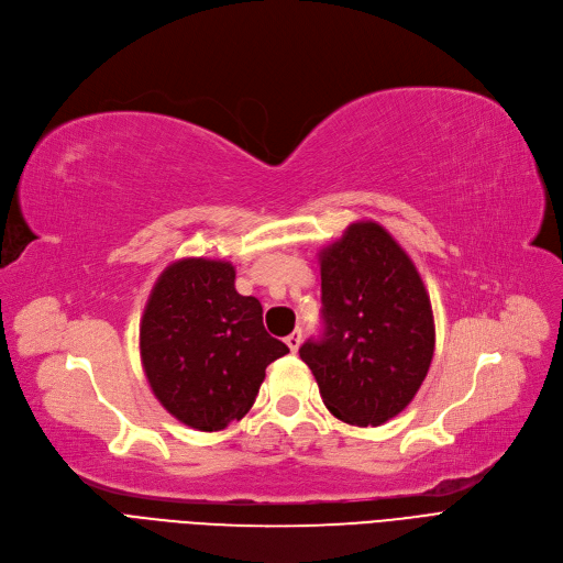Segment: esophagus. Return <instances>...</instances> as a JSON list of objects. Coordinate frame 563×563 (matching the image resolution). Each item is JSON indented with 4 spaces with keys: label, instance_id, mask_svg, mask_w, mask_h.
<instances>
[{
    "label": "esophagus",
    "instance_id": "1",
    "mask_svg": "<svg viewBox=\"0 0 563 563\" xmlns=\"http://www.w3.org/2000/svg\"><path fill=\"white\" fill-rule=\"evenodd\" d=\"M302 343V329H295V332H290L286 336V345L290 347V352H297V347H300Z\"/></svg>",
    "mask_w": 563,
    "mask_h": 563
}]
</instances>
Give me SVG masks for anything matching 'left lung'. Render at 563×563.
<instances>
[{
  "label": "left lung",
  "instance_id": "8db88e82",
  "mask_svg": "<svg viewBox=\"0 0 563 563\" xmlns=\"http://www.w3.org/2000/svg\"><path fill=\"white\" fill-rule=\"evenodd\" d=\"M320 339L300 356L324 407L356 427L398 416L418 393L434 356V316L409 254L373 222H352L322 247Z\"/></svg>",
  "mask_w": 563,
  "mask_h": 563
}]
</instances>
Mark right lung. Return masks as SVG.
Wrapping results in <instances>:
<instances>
[{
  "label": "right lung",
  "instance_id": "obj_1",
  "mask_svg": "<svg viewBox=\"0 0 563 563\" xmlns=\"http://www.w3.org/2000/svg\"><path fill=\"white\" fill-rule=\"evenodd\" d=\"M229 261L179 258L156 279L141 320V361L156 400L179 422L220 432L254 405L266 368L288 347L241 295Z\"/></svg>",
  "mask_w": 563,
  "mask_h": 563
}]
</instances>
